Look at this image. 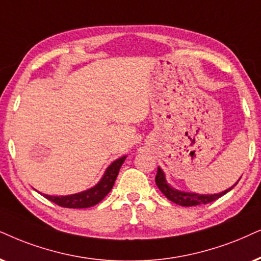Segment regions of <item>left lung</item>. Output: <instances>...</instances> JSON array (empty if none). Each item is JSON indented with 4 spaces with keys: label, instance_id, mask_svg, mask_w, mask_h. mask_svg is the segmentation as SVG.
<instances>
[{
    "label": "left lung",
    "instance_id": "obj_1",
    "mask_svg": "<svg viewBox=\"0 0 261 261\" xmlns=\"http://www.w3.org/2000/svg\"><path fill=\"white\" fill-rule=\"evenodd\" d=\"M155 183H156V186L160 189L161 193H163L170 201L179 204V206H186V207L199 206V204H206V203L213 202V201L218 200L220 196L225 195L227 191L231 190L232 188L237 184L236 183L235 186L230 188V189L222 191V193L219 194H214V195H199V194H194V193H183V191H178L176 189H173V188H171L169 184H167L166 179H165V174L163 171H161L160 167H158L156 176H155Z\"/></svg>",
    "mask_w": 261,
    "mask_h": 261
}]
</instances>
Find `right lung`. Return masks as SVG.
<instances>
[{"instance_id":"obj_1","label":"right lung","mask_w":261,"mask_h":261,"mask_svg":"<svg viewBox=\"0 0 261 261\" xmlns=\"http://www.w3.org/2000/svg\"><path fill=\"white\" fill-rule=\"evenodd\" d=\"M125 159H126V156H123L112 163L105 172L102 179L91 189L67 196H50L45 195V194L44 196L51 202L57 203L58 206L66 207V208H88V207L95 206L101 200H103L105 196L112 190Z\"/></svg>"}]
</instances>
